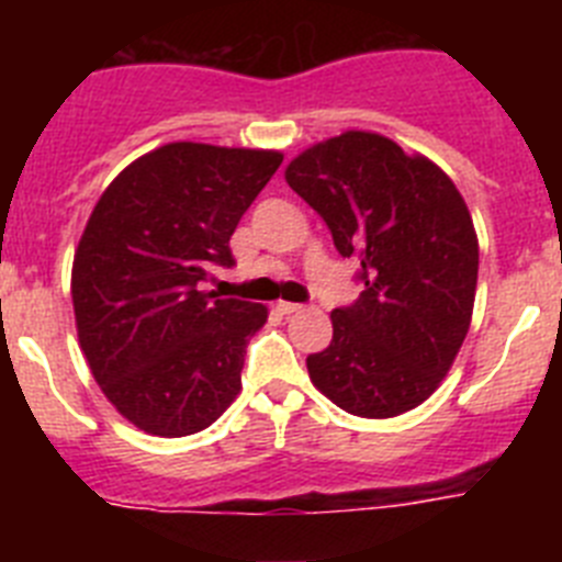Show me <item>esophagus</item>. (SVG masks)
<instances>
[{
	"label": "esophagus",
	"instance_id": "1",
	"mask_svg": "<svg viewBox=\"0 0 562 562\" xmlns=\"http://www.w3.org/2000/svg\"><path fill=\"white\" fill-rule=\"evenodd\" d=\"M276 310L281 312V315H295V312H301V310H304V306L292 304V301H278Z\"/></svg>",
	"mask_w": 562,
	"mask_h": 562
}]
</instances>
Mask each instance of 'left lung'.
I'll return each mask as SVG.
<instances>
[{
  "label": "left lung",
  "instance_id": "obj_1",
  "mask_svg": "<svg viewBox=\"0 0 562 562\" xmlns=\"http://www.w3.org/2000/svg\"><path fill=\"white\" fill-rule=\"evenodd\" d=\"M286 182L357 258L360 297L331 312V342L306 357L337 408L389 419L439 389L464 342L479 281V238L450 177L369 132L306 148Z\"/></svg>",
  "mask_w": 562,
  "mask_h": 562
}]
</instances>
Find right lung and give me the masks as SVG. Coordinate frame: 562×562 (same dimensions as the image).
<instances>
[{
	"instance_id": "1",
	"label": "right lung",
	"mask_w": 562,
	"mask_h": 562,
	"mask_svg": "<svg viewBox=\"0 0 562 562\" xmlns=\"http://www.w3.org/2000/svg\"><path fill=\"white\" fill-rule=\"evenodd\" d=\"M281 160L168 143L123 168L89 216L72 261L78 340L106 400L146 434H200L241 389L267 310L200 284L236 265L233 231Z\"/></svg>"
}]
</instances>
